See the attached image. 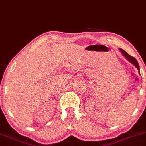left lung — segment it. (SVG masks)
<instances>
[{
	"mask_svg": "<svg viewBox=\"0 0 146 146\" xmlns=\"http://www.w3.org/2000/svg\"><path fill=\"white\" fill-rule=\"evenodd\" d=\"M120 50L121 51V52H122V54H123V55H124V57H125L130 62H131L133 64H134V65L136 66L138 70H139V64H138L137 61V60L135 59L134 57H133V56H130L129 54H128L125 52V51L122 50V49H120Z\"/></svg>",
	"mask_w": 146,
	"mask_h": 146,
	"instance_id": "1",
	"label": "left lung"
}]
</instances>
